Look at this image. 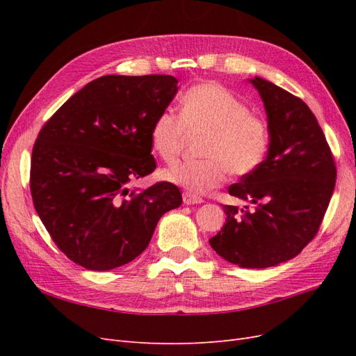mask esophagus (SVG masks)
<instances>
[{"label": "esophagus", "mask_w": 356, "mask_h": 356, "mask_svg": "<svg viewBox=\"0 0 356 356\" xmlns=\"http://www.w3.org/2000/svg\"><path fill=\"white\" fill-rule=\"evenodd\" d=\"M182 202L186 204H196V203H202V197H197L195 195H191V193H182Z\"/></svg>", "instance_id": "34e87169"}]
</instances>
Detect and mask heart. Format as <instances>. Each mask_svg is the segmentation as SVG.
<instances>
[{
    "instance_id": "heart-1",
    "label": "heart",
    "mask_w": 356,
    "mask_h": 356,
    "mask_svg": "<svg viewBox=\"0 0 356 356\" xmlns=\"http://www.w3.org/2000/svg\"><path fill=\"white\" fill-rule=\"evenodd\" d=\"M179 106V115L163 110L154 118L149 129L153 152L170 163L181 153L186 132H204V157L165 169V179L191 193H207L218 187L227 172L246 177L264 163L270 127L232 90L218 83L195 84L182 95Z\"/></svg>"
}]
</instances>
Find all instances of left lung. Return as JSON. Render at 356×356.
<instances>
[{
  "label": "left lung",
  "mask_w": 356,
  "mask_h": 356,
  "mask_svg": "<svg viewBox=\"0 0 356 356\" xmlns=\"http://www.w3.org/2000/svg\"><path fill=\"white\" fill-rule=\"evenodd\" d=\"M260 92L270 127L264 163L229 195L251 203L222 204L224 227L209 239L224 260L245 268L273 267L294 258L315 238L336 186V161L309 106L264 79Z\"/></svg>",
  "instance_id": "obj_1"
}]
</instances>
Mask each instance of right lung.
<instances>
[{
    "label": "right lung",
    "instance_id": "1",
    "mask_svg": "<svg viewBox=\"0 0 356 356\" xmlns=\"http://www.w3.org/2000/svg\"><path fill=\"white\" fill-rule=\"evenodd\" d=\"M172 75H104L86 84L41 127L29 187L38 217L71 261L111 270L148 246L182 196L172 182L129 190L156 169L149 129L178 90Z\"/></svg>",
    "mask_w": 356,
    "mask_h": 356
}]
</instances>
